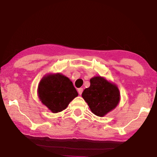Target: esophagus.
I'll return each instance as SVG.
<instances>
[{"instance_id":"1","label":"esophagus","mask_w":157,"mask_h":157,"mask_svg":"<svg viewBox=\"0 0 157 157\" xmlns=\"http://www.w3.org/2000/svg\"><path fill=\"white\" fill-rule=\"evenodd\" d=\"M78 91L79 94V95H82V92H83V89H82V88H79V89H78Z\"/></svg>"}]
</instances>
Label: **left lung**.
<instances>
[{
  "label": "left lung",
  "mask_w": 157,
  "mask_h": 157,
  "mask_svg": "<svg viewBox=\"0 0 157 157\" xmlns=\"http://www.w3.org/2000/svg\"><path fill=\"white\" fill-rule=\"evenodd\" d=\"M90 86L84 90L82 96L95 115L103 117L116 107L120 101V91L116 84L103 77L90 79Z\"/></svg>",
  "instance_id": "obj_1"
}]
</instances>
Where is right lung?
<instances>
[{
    "label": "right lung",
    "instance_id": "1",
    "mask_svg": "<svg viewBox=\"0 0 157 157\" xmlns=\"http://www.w3.org/2000/svg\"><path fill=\"white\" fill-rule=\"evenodd\" d=\"M37 92L41 102L52 113L64 110L78 95L73 82L60 73L44 76L39 82Z\"/></svg>",
    "mask_w": 157,
    "mask_h": 157
}]
</instances>
